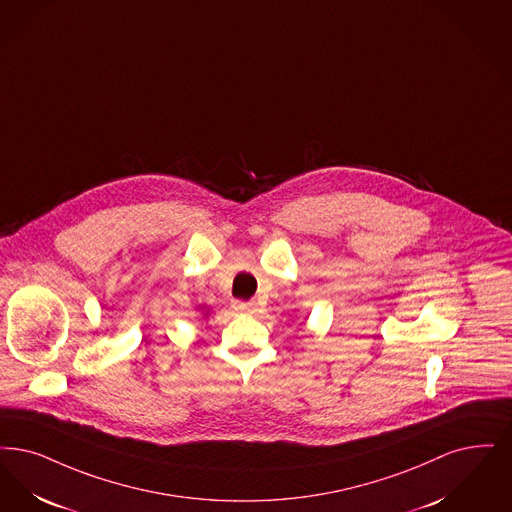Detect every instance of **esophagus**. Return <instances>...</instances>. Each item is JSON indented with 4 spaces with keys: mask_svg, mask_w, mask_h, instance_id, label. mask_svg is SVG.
<instances>
[{
    "mask_svg": "<svg viewBox=\"0 0 512 512\" xmlns=\"http://www.w3.org/2000/svg\"><path fill=\"white\" fill-rule=\"evenodd\" d=\"M232 308L236 310V312H249V314H253L255 310H257V305L253 303V301H234L232 303Z\"/></svg>",
    "mask_w": 512,
    "mask_h": 512,
    "instance_id": "esophagus-1",
    "label": "esophagus"
}]
</instances>
